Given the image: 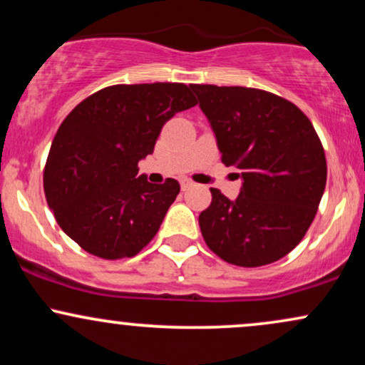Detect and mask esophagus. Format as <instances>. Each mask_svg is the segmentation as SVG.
<instances>
[{
  "instance_id": "34e87169",
  "label": "esophagus",
  "mask_w": 365,
  "mask_h": 365,
  "mask_svg": "<svg viewBox=\"0 0 365 365\" xmlns=\"http://www.w3.org/2000/svg\"><path fill=\"white\" fill-rule=\"evenodd\" d=\"M180 185H182V190H187V188H190L192 185H194V183H192V180L183 178L182 182H180Z\"/></svg>"
}]
</instances>
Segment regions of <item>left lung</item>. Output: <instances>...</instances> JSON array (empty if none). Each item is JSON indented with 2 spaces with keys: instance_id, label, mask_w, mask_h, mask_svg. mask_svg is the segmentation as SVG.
<instances>
[{
  "instance_id": "1",
  "label": "left lung",
  "mask_w": 365,
  "mask_h": 365,
  "mask_svg": "<svg viewBox=\"0 0 365 365\" xmlns=\"http://www.w3.org/2000/svg\"><path fill=\"white\" fill-rule=\"evenodd\" d=\"M225 166L244 180L235 200L211 188L199 225L223 261L259 267L282 259L312 225L328 166L311 120L295 104L252 87L190 83Z\"/></svg>"
}]
</instances>
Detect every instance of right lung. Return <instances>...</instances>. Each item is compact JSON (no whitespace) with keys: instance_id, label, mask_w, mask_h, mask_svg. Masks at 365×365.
Listing matches in <instances>:
<instances>
[{"instance_id":"add662e5","label":"right lung","mask_w":365,"mask_h":365,"mask_svg":"<svg viewBox=\"0 0 365 365\" xmlns=\"http://www.w3.org/2000/svg\"><path fill=\"white\" fill-rule=\"evenodd\" d=\"M185 83H118L86 98L63 120L44 168V194L63 232L108 261L133 257L153 240L180 183L139 173L163 125L195 106Z\"/></svg>"}]
</instances>
